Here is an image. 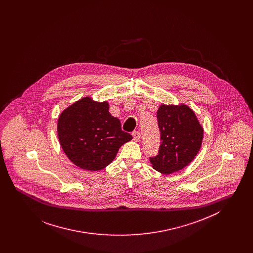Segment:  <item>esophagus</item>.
Masks as SVG:
<instances>
[{
    "label": "esophagus",
    "instance_id": "1",
    "mask_svg": "<svg viewBox=\"0 0 253 253\" xmlns=\"http://www.w3.org/2000/svg\"><path fill=\"white\" fill-rule=\"evenodd\" d=\"M132 137H133V139L134 140H138L139 138H140V136H141V133L140 132H138V131H134V132H132Z\"/></svg>",
    "mask_w": 253,
    "mask_h": 253
}]
</instances>
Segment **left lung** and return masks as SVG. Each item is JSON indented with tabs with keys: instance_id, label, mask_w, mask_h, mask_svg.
Listing matches in <instances>:
<instances>
[{
	"instance_id": "8db88e82",
	"label": "left lung",
	"mask_w": 253,
	"mask_h": 253,
	"mask_svg": "<svg viewBox=\"0 0 253 253\" xmlns=\"http://www.w3.org/2000/svg\"><path fill=\"white\" fill-rule=\"evenodd\" d=\"M161 144L156 157H150L154 169L171 173L189 165L200 150L203 128L187 105H161L157 111Z\"/></svg>"
}]
</instances>
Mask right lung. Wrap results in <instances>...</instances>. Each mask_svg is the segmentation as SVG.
<instances>
[{
    "label": "right lung",
    "mask_w": 253,
    "mask_h": 253,
    "mask_svg": "<svg viewBox=\"0 0 253 253\" xmlns=\"http://www.w3.org/2000/svg\"><path fill=\"white\" fill-rule=\"evenodd\" d=\"M64 153L80 168L99 170L115 159L120 148L132 139L121 121L109 113V104L84 97L65 109L58 121Z\"/></svg>",
    "instance_id": "right-lung-1"
}]
</instances>
